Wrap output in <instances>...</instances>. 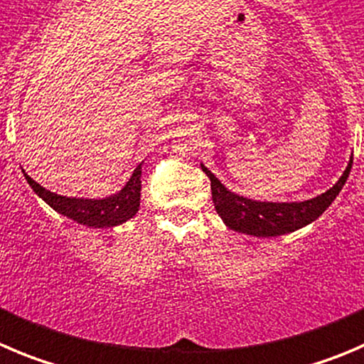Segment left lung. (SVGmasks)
<instances>
[{
	"label": "left lung",
	"instance_id": "left-lung-1",
	"mask_svg": "<svg viewBox=\"0 0 364 364\" xmlns=\"http://www.w3.org/2000/svg\"><path fill=\"white\" fill-rule=\"evenodd\" d=\"M203 172L212 181V199L215 205L217 213L230 230L253 237H278L285 233L296 232L304 228L312 220H316L328 206L332 205L338 193L341 192L346 178L350 174L352 158L348 166L345 168L341 178L338 179L332 188L316 198L307 201L296 203H269V201H255L235 192H230L212 172L201 163Z\"/></svg>",
	"mask_w": 364,
	"mask_h": 364
}]
</instances>
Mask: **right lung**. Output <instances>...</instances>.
Returning a JSON list of instances; mask_svg holds the SVG:
<instances>
[{
	"mask_svg": "<svg viewBox=\"0 0 364 364\" xmlns=\"http://www.w3.org/2000/svg\"><path fill=\"white\" fill-rule=\"evenodd\" d=\"M25 178L33 192L44 203H48L55 212L63 213L64 217L77 220L84 226H90V228H113V226L132 219L140 210L141 163L136 166L131 179L125 183L120 192L104 199L66 198V196H59V193L46 190L39 183L33 181L28 174H25Z\"/></svg>",
	"mask_w": 364,
	"mask_h": 364,
	"instance_id": "add662e5",
	"label": "right lung"
}]
</instances>
